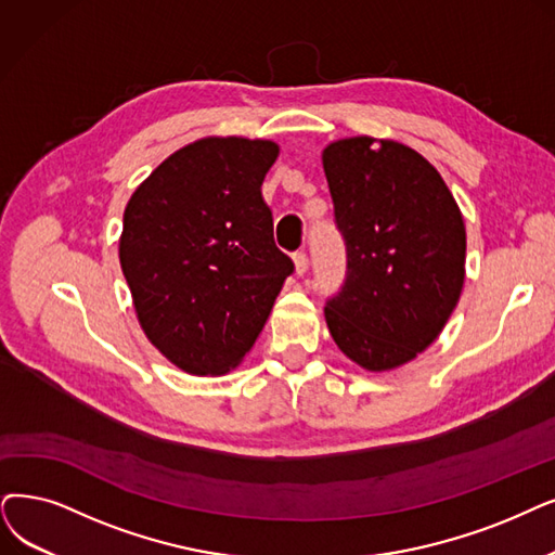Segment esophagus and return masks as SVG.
<instances>
[{
  "mask_svg": "<svg viewBox=\"0 0 555 555\" xmlns=\"http://www.w3.org/2000/svg\"><path fill=\"white\" fill-rule=\"evenodd\" d=\"M294 266H296V275H305L307 273V266H309V259L307 255L300 250L294 255Z\"/></svg>",
  "mask_w": 555,
  "mask_h": 555,
  "instance_id": "esophagus-1",
  "label": "esophagus"
}]
</instances>
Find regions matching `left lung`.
I'll return each mask as SVG.
<instances>
[{
    "label": "left lung",
    "instance_id": "8db88e82",
    "mask_svg": "<svg viewBox=\"0 0 555 555\" xmlns=\"http://www.w3.org/2000/svg\"><path fill=\"white\" fill-rule=\"evenodd\" d=\"M346 282L330 335L366 371L414 360L444 330L464 284L467 234L441 175L412 147L352 137L323 150Z\"/></svg>",
    "mask_w": 555,
    "mask_h": 555
}]
</instances>
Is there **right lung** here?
Masks as SVG:
<instances>
[{
    "label": "right lung",
    "mask_w": 555,
    "mask_h": 555,
    "mask_svg": "<svg viewBox=\"0 0 555 555\" xmlns=\"http://www.w3.org/2000/svg\"><path fill=\"white\" fill-rule=\"evenodd\" d=\"M278 143L195 141L159 164L125 207L120 266L145 337L193 375L234 369L294 261L273 241L261 182Z\"/></svg>",
    "instance_id": "right-lung-1"
}]
</instances>
